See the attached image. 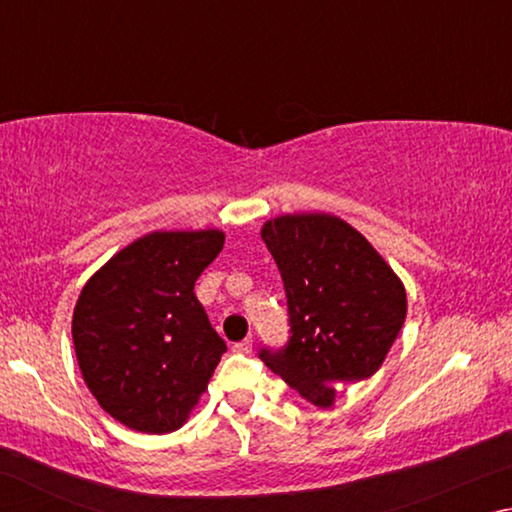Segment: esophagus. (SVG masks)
Instances as JSON below:
<instances>
[{"label":"esophagus","mask_w":512,"mask_h":512,"mask_svg":"<svg viewBox=\"0 0 512 512\" xmlns=\"http://www.w3.org/2000/svg\"><path fill=\"white\" fill-rule=\"evenodd\" d=\"M232 350L241 352V354H250V352H253V339H250V336H248V339H244V341H239V343L232 345Z\"/></svg>","instance_id":"34e87169"}]
</instances>
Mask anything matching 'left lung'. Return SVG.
Here are the masks:
<instances>
[{
	"mask_svg": "<svg viewBox=\"0 0 512 512\" xmlns=\"http://www.w3.org/2000/svg\"><path fill=\"white\" fill-rule=\"evenodd\" d=\"M289 302L291 339L262 350L280 375L318 409L341 386L381 368L406 318V291L375 246L334 214H282L262 225Z\"/></svg>",
	"mask_w": 512,
	"mask_h": 512,
	"instance_id": "obj_1",
	"label": "left lung"
}]
</instances>
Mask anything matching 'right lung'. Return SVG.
<instances>
[{
	"label": "right lung",
	"mask_w": 512,
	"mask_h": 512,
	"mask_svg": "<svg viewBox=\"0 0 512 512\" xmlns=\"http://www.w3.org/2000/svg\"><path fill=\"white\" fill-rule=\"evenodd\" d=\"M223 241L216 228L155 230L85 282L72 316L76 361L101 409L128 429L176 431L207 391L225 343L194 284Z\"/></svg>",
	"instance_id": "add662e5"
}]
</instances>
